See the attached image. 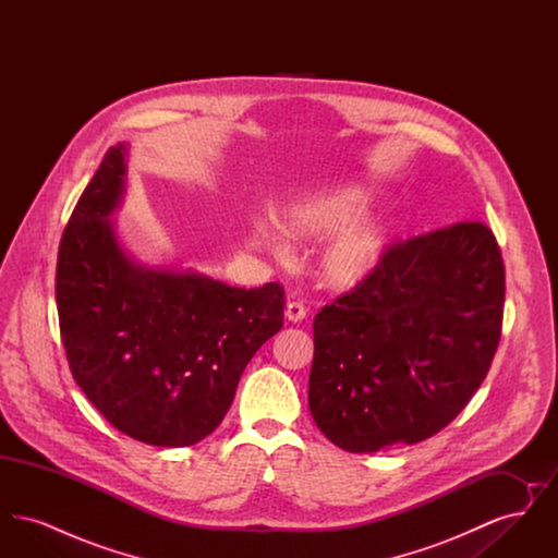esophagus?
Wrapping results in <instances>:
<instances>
[{
  "label": "esophagus",
  "instance_id": "34e87169",
  "mask_svg": "<svg viewBox=\"0 0 558 558\" xmlns=\"http://www.w3.org/2000/svg\"><path fill=\"white\" fill-rule=\"evenodd\" d=\"M305 316H307V307L303 301H291L287 305V318L291 322H301V319H305Z\"/></svg>",
  "mask_w": 558,
  "mask_h": 558
}]
</instances>
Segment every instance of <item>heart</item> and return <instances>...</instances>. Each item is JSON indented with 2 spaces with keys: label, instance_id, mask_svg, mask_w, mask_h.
I'll return each instance as SVG.
<instances>
[{
  "label": "heart",
  "instance_id": "heart-1",
  "mask_svg": "<svg viewBox=\"0 0 558 558\" xmlns=\"http://www.w3.org/2000/svg\"><path fill=\"white\" fill-rule=\"evenodd\" d=\"M368 205L362 187H337L307 194L280 215V226L291 236H324L357 219ZM385 253L380 228L362 223L341 230L319 255V276L332 289H353L378 267Z\"/></svg>",
  "mask_w": 558,
  "mask_h": 558
}]
</instances>
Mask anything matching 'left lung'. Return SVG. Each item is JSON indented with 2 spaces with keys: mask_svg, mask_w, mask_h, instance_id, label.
I'll return each mask as SVG.
<instances>
[{
  "mask_svg": "<svg viewBox=\"0 0 558 558\" xmlns=\"http://www.w3.org/2000/svg\"><path fill=\"white\" fill-rule=\"evenodd\" d=\"M505 292L498 240L477 219L387 246L371 276L314 319L319 430L364 453L450 425L489 372Z\"/></svg>",
  "mask_w": 558,
  "mask_h": 558,
  "instance_id": "left-lung-1",
  "label": "left lung"
}]
</instances>
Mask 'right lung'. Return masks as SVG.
Segmentation results:
<instances>
[{
    "instance_id": "right-lung-1",
    "label": "right lung",
    "mask_w": 558,
    "mask_h": 558,
    "mask_svg": "<svg viewBox=\"0 0 558 558\" xmlns=\"http://www.w3.org/2000/svg\"><path fill=\"white\" fill-rule=\"evenodd\" d=\"M125 148H108L62 232L56 305L69 368L110 425L186 448L213 433L240 374L284 326V289H232L207 276L137 266L108 215L125 190Z\"/></svg>"
}]
</instances>
